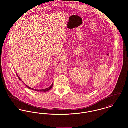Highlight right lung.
<instances>
[{
    "label": "right lung",
    "instance_id": "obj_1",
    "mask_svg": "<svg viewBox=\"0 0 128 128\" xmlns=\"http://www.w3.org/2000/svg\"><path fill=\"white\" fill-rule=\"evenodd\" d=\"M17 76H18V77L19 80H21V81H22L21 79L18 77V76L17 75ZM53 83L51 85V86L50 87H49V88H46V89H42V90H36V89H34L32 88H30V87H28V86H27V85H26V87H27V88H28L29 89H31V90H34V91H36L37 92H44L48 91L49 90H51V89H52V87H53Z\"/></svg>",
    "mask_w": 128,
    "mask_h": 128
}]
</instances>
